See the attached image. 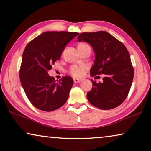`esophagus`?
Returning a JSON list of instances; mask_svg holds the SVG:
<instances>
[{
	"label": "esophagus",
	"mask_w": 151,
	"mask_h": 151,
	"mask_svg": "<svg viewBox=\"0 0 151 151\" xmlns=\"http://www.w3.org/2000/svg\"><path fill=\"white\" fill-rule=\"evenodd\" d=\"M81 81V80H78V79H77V78H74V83L76 84L79 83Z\"/></svg>",
	"instance_id": "1"
}]
</instances>
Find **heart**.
I'll return each instance as SVG.
<instances>
[{"instance_id": "heart-1", "label": "heart", "mask_w": 151, "mask_h": 151, "mask_svg": "<svg viewBox=\"0 0 151 151\" xmlns=\"http://www.w3.org/2000/svg\"><path fill=\"white\" fill-rule=\"evenodd\" d=\"M88 46V45L85 43H81L78 45V47H86ZM85 66L83 65H72L69 68V73L72 75L74 78H81L83 76L84 72L85 70Z\"/></svg>"}]
</instances>
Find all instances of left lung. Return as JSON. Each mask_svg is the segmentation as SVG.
<instances>
[{
  "instance_id": "obj_1",
  "label": "left lung",
  "mask_w": 151,
  "mask_h": 151,
  "mask_svg": "<svg viewBox=\"0 0 151 151\" xmlns=\"http://www.w3.org/2000/svg\"><path fill=\"white\" fill-rule=\"evenodd\" d=\"M89 43L95 53L92 76L103 74V83L91 80L92 88L87 93L90 103L100 109H111L122 104L132 84L134 69L125 46L105 31L81 33L78 42Z\"/></svg>"
}]
</instances>
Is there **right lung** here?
<instances>
[{"label": "right lung", "mask_w": 151, "mask_h": 151, "mask_svg": "<svg viewBox=\"0 0 151 151\" xmlns=\"http://www.w3.org/2000/svg\"><path fill=\"white\" fill-rule=\"evenodd\" d=\"M77 32H45L27 44L22 55L20 79L29 102L35 108L51 111L67 102L73 79L63 76L56 81L48 75L65 46Z\"/></svg>", "instance_id": "right-lung-1"}]
</instances>
